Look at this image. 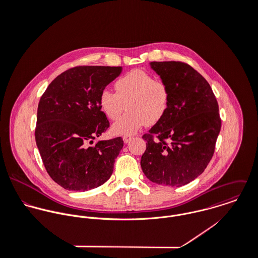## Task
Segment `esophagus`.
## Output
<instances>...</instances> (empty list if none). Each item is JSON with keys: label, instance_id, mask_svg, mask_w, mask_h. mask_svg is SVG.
I'll return each instance as SVG.
<instances>
[{"label": "esophagus", "instance_id": "esophagus-1", "mask_svg": "<svg viewBox=\"0 0 258 258\" xmlns=\"http://www.w3.org/2000/svg\"><path fill=\"white\" fill-rule=\"evenodd\" d=\"M132 139H133L132 136H124V137H123V141H124V143H126V144L129 143Z\"/></svg>", "mask_w": 258, "mask_h": 258}]
</instances>
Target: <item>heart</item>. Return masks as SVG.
I'll return each mask as SVG.
<instances>
[{"mask_svg":"<svg viewBox=\"0 0 258 258\" xmlns=\"http://www.w3.org/2000/svg\"><path fill=\"white\" fill-rule=\"evenodd\" d=\"M114 87L115 93L104 89L98 99L101 110L110 120L117 119L126 104L127 112L111 127L113 134L133 135L146 124L157 123L168 110L170 91L167 83L142 70L124 74Z\"/></svg>","mask_w":258,"mask_h":258,"instance_id":"b5f03b06","label":"heart"}]
</instances>
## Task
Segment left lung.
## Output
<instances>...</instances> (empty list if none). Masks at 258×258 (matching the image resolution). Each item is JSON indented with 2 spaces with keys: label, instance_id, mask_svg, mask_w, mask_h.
I'll use <instances>...</instances> for the list:
<instances>
[{
  "label": "left lung",
  "instance_id": "obj_1",
  "mask_svg": "<svg viewBox=\"0 0 258 258\" xmlns=\"http://www.w3.org/2000/svg\"><path fill=\"white\" fill-rule=\"evenodd\" d=\"M170 91L168 110L143 135L141 168L158 184L182 186L194 181L212 160L221 120L209 82L182 61H152ZM157 139L155 141L154 137Z\"/></svg>",
  "mask_w": 258,
  "mask_h": 258
}]
</instances>
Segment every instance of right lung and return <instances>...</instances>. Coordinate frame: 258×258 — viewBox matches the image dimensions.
I'll use <instances>...</instances> for the list:
<instances>
[{"label": "right lung", "mask_w": 258, "mask_h": 258, "mask_svg": "<svg viewBox=\"0 0 258 258\" xmlns=\"http://www.w3.org/2000/svg\"><path fill=\"white\" fill-rule=\"evenodd\" d=\"M121 72V67H75L56 76L40 97L37 146L47 174L66 189H91L112 175L123 139L92 144L109 127L99 95Z\"/></svg>", "instance_id": "right-lung-1"}]
</instances>
